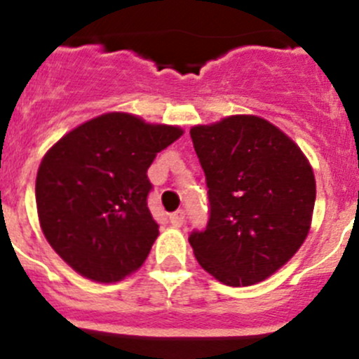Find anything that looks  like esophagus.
Segmentation results:
<instances>
[{"label":"esophagus","mask_w":359,"mask_h":359,"mask_svg":"<svg viewBox=\"0 0 359 359\" xmlns=\"http://www.w3.org/2000/svg\"><path fill=\"white\" fill-rule=\"evenodd\" d=\"M184 219H186V212L182 209L175 210L173 214H170V223L173 226H182L184 225Z\"/></svg>","instance_id":"34e87169"}]
</instances>
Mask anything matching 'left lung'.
<instances>
[{
    "label": "left lung",
    "mask_w": 359,
    "mask_h": 359,
    "mask_svg": "<svg viewBox=\"0 0 359 359\" xmlns=\"http://www.w3.org/2000/svg\"><path fill=\"white\" fill-rule=\"evenodd\" d=\"M209 187V221L189 233L200 266L230 287L253 285L289 262L310 230L316 177L276 126L236 115L189 130Z\"/></svg>",
    "instance_id": "left-lung-1"
}]
</instances>
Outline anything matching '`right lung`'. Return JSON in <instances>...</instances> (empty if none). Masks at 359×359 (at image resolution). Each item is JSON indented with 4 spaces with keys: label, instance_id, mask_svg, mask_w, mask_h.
<instances>
[{
    "label": "right lung",
    "instance_id": "right-lung-1",
    "mask_svg": "<svg viewBox=\"0 0 359 359\" xmlns=\"http://www.w3.org/2000/svg\"><path fill=\"white\" fill-rule=\"evenodd\" d=\"M180 136L179 127L106 113L43 156L35 184L40 226L74 271L111 283L142 267L159 236L147 205V170Z\"/></svg>",
    "mask_w": 359,
    "mask_h": 359
}]
</instances>
